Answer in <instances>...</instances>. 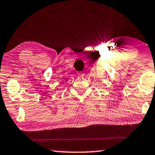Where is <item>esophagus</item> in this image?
<instances>
[{"label": "esophagus", "mask_w": 155, "mask_h": 155, "mask_svg": "<svg viewBox=\"0 0 155 155\" xmlns=\"http://www.w3.org/2000/svg\"><path fill=\"white\" fill-rule=\"evenodd\" d=\"M78 75L80 76V77H83L84 75V73H82V72H80V73H78Z\"/></svg>", "instance_id": "34e87169"}]
</instances>
